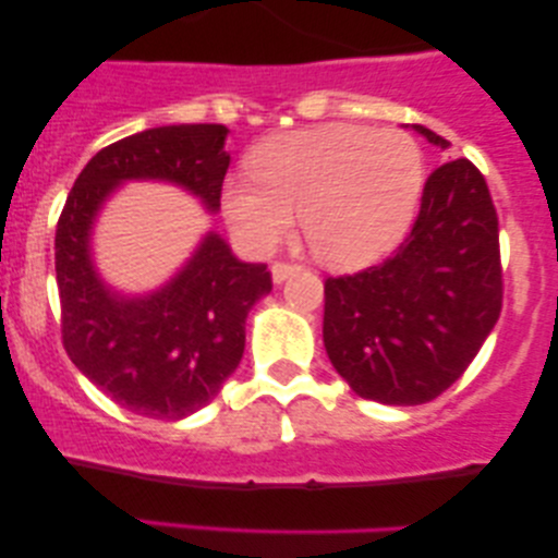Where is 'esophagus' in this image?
<instances>
[{
    "label": "esophagus",
    "mask_w": 558,
    "mask_h": 558,
    "mask_svg": "<svg viewBox=\"0 0 558 558\" xmlns=\"http://www.w3.org/2000/svg\"><path fill=\"white\" fill-rule=\"evenodd\" d=\"M293 272H299V265H293V262H275V265H272V280H275V283H283V280L291 278Z\"/></svg>",
    "instance_id": "obj_1"
}]
</instances>
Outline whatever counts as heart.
I'll return each mask as SVG.
<instances>
[{"instance_id":"1","label":"heart","mask_w":558,"mask_h":558,"mask_svg":"<svg viewBox=\"0 0 558 558\" xmlns=\"http://www.w3.org/2000/svg\"><path fill=\"white\" fill-rule=\"evenodd\" d=\"M422 185L425 159L407 131L330 123L259 144L254 172L222 183V215L252 254L275 252L301 215L319 259L360 267L407 233Z\"/></svg>"}]
</instances>
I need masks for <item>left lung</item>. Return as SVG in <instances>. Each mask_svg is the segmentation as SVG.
Masks as SVG:
<instances>
[{
	"instance_id": "8db88e82",
	"label": "left lung",
	"mask_w": 558,
	"mask_h": 558,
	"mask_svg": "<svg viewBox=\"0 0 558 558\" xmlns=\"http://www.w3.org/2000/svg\"><path fill=\"white\" fill-rule=\"evenodd\" d=\"M501 301L496 207L483 172L459 157L427 175L417 220L390 257L325 280V351L362 399L427 403L464 375Z\"/></svg>"
}]
</instances>
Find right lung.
<instances>
[{"mask_svg": "<svg viewBox=\"0 0 558 558\" xmlns=\"http://www.w3.org/2000/svg\"><path fill=\"white\" fill-rule=\"evenodd\" d=\"M226 125H165L105 146L75 178L57 220L54 270L62 345L114 403L151 420H183L207 407L233 375L246 317L272 291L267 265L235 259L209 233L178 278L146 299H123L94 272L88 233L118 183L157 178L220 207L230 165Z\"/></svg>", "mask_w": 558, "mask_h": 558, "instance_id": "obj_1", "label": "right lung"}]
</instances>
